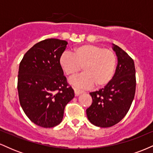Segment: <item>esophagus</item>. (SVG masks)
I'll use <instances>...</instances> for the list:
<instances>
[{"mask_svg": "<svg viewBox=\"0 0 153 153\" xmlns=\"http://www.w3.org/2000/svg\"><path fill=\"white\" fill-rule=\"evenodd\" d=\"M74 92H75V96H79L80 94H82V93H83V91H82V90H80V89H78V88H74Z\"/></svg>", "mask_w": 153, "mask_h": 153, "instance_id": "34e87169", "label": "esophagus"}]
</instances>
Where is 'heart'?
<instances>
[{"instance_id":"obj_1","label":"heart","mask_w":153,"mask_h":153,"mask_svg":"<svg viewBox=\"0 0 153 153\" xmlns=\"http://www.w3.org/2000/svg\"><path fill=\"white\" fill-rule=\"evenodd\" d=\"M117 56L112 50L94 45H83L73 49V54L65 52L59 63L65 74L73 77L81 71L84 73L70 80V83L82 88L106 86L111 81L117 66Z\"/></svg>"}]
</instances>
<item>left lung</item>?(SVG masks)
<instances>
[{
	"label": "left lung",
	"instance_id": "1",
	"mask_svg": "<svg viewBox=\"0 0 153 153\" xmlns=\"http://www.w3.org/2000/svg\"><path fill=\"white\" fill-rule=\"evenodd\" d=\"M112 48L118 59L114 75L103 88L90 93L93 102L86 109L90 122L100 127H112L125 117L136 90L134 60L117 45Z\"/></svg>",
	"mask_w": 153,
	"mask_h": 153
}]
</instances>
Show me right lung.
<instances>
[{
    "instance_id": "add662e5",
    "label": "right lung",
    "mask_w": 153,
    "mask_h": 153,
    "mask_svg": "<svg viewBox=\"0 0 153 153\" xmlns=\"http://www.w3.org/2000/svg\"><path fill=\"white\" fill-rule=\"evenodd\" d=\"M67 45L58 39L39 42L26 52L19 65L21 106L28 118L42 127L58 125L65 106L75 96L59 63Z\"/></svg>"
}]
</instances>
